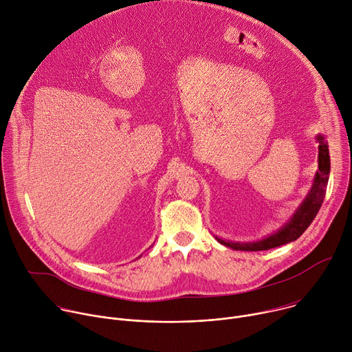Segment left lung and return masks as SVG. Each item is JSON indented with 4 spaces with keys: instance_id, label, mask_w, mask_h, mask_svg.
<instances>
[{
    "instance_id": "8db88e82",
    "label": "left lung",
    "mask_w": 352,
    "mask_h": 352,
    "mask_svg": "<svg viewBox=\"0 0 352 352\" xmlns=\"http://www.w3.org/2000/svg\"><path fill=\"white\" fill-rule=\"evenodd\" d=\"M316 141L319 144V169L316 170L314 183L307 192V196L302 201V204L298 207V210L292 214L289 221L278 229L276 233H271V235L254 241V242H230L225 241L222 238L215 236V239L233 250H248V252H258V250H268L272 248H278L285 243L296 241L302 233L307 229V226L314 222L315 217L318 215L324 196H326V187L329 182L330 175V155H329V145L326 142L324 135L318 134Z\"/></svg>"
}]
</instances>
